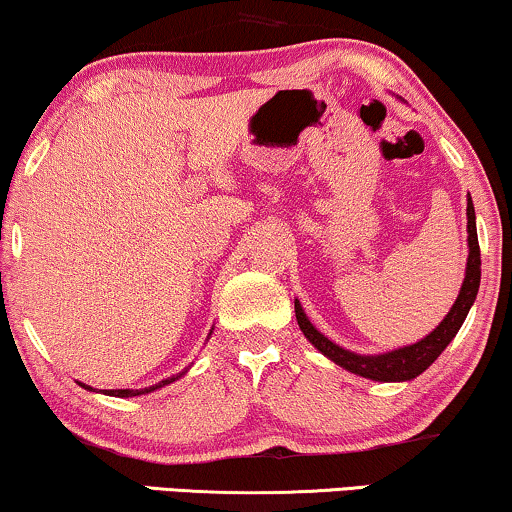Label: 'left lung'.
<instances>
[{
  "instance_id": "left-lung-1",
  "label": "left lung",
  "mask_w": 512,
  "mask_h": 512,
  "mask_svg": "<svg viewBox=\"0 0 512 512\" xmlns=\"http://www.w3.org/2000/svg\"><path fill=\"white\" fill-rule=\"evenodd\" d=\"M468 264H465V278L461 293H458L456 302L451 304L449 314L444 316L442 323L435 331L425 335L423 340L413 342V345L392 349V352L383 354H357L349 352V349L335 345L333 340H328L321 331H316V326L307 319L300 300H295V316L297 326L304 333L312 345L319 349L323 357H328L333 364L345 368V371L361 375V378L378 380V383H406V380L418 378L425 368L435 364V359L444 352L446 345L456 338V333L461 331L465 316H468L472 302H475L477 290H480V278H482V260H480V243H477V226H475V208H472V198L468 193Z\"/></svg>"
}]
</instances>
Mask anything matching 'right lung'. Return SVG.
Wrapping results in <instances>:
<instances>
[{"label":"right lung","mask_w":512,"mask_h":512,"mask_svg":"<svg viewBox=\"0 0 512 512\" xmlns=\"http://www.w3.org/2000/svg\"><path fill=\"white\" fill-rule=\"evenodd\" d=\"M210 335H212V331H210ZM186 371H181V373H177V375H172V378H165V380H160L158 385H151V387H144V390H99V392H103V394H108V397H139V394H148V392H153V390H160V387H165V385H170V383H174V380H179L181 375H184ZM84 390H89V392H96L94 387H89V385H84V383H80Z\"/></svg>","instance_id":"add662e5"}]
</instances>
